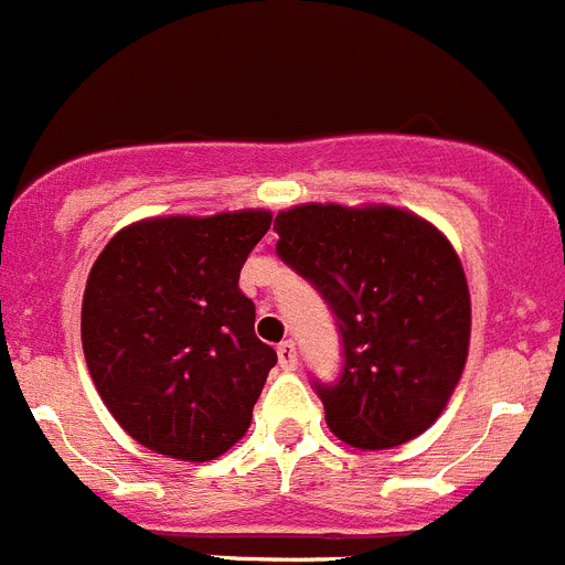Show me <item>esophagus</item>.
I'll use <instances>...</instances> for the list:
<instances>
[{"mask_svg": "<svg viewBox=\"0 0 565 565\" xmlns=\"http://www.w3.org/2000/svg\"><path fill=\"white\" fill-rule=\"evenodd\" d=\"M277 359H279V367H282V371H294V367H297V348H294V342L279 344Z\"/></svg>", "mask_w": 565, "mask_h": 565, "instance_id": "1", "label": "esophagus"}]
</instances>
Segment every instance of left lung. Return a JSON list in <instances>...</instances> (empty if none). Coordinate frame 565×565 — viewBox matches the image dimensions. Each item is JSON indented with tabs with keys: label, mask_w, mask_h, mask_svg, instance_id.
<instances>
[{
	"label": "left lung",
	"mask_w": 565,
	"mask_h": 565,
	"mask_svg": "<svg viewBox=\"0 0 565 565\" xmlns=\"http://www.w3.org/2000/svg\"><path fill=\"white\" fill-rule=\"evenodd\" d=\"M277 254L328 299L342 331L326 422L356 450H393L436 424L469 353L472 306L444 232L387 203H299L274 221Z\"/></svg>",
	"instance_id": "8db88e82"
}]
</instances>
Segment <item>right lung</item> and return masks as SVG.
<instances>
[{
    "instance_id": "obj_1",
    "label": "right lung",
    "mask_w": 565,
    "mask_h": 565,
    "mask_svg": "<svg viewBox=\"0 0 565 565\" xmlns=\"http://www.w3.org/2000/svg\"><path fill=\"white\" fill-rule=\"evenodd\" d=\"M268 209L129 223L89 268L82 348L121 430L158 456L214 461L246 436L277 353L254 337L239 268Z\"/></svg>"
}]
</instances>
